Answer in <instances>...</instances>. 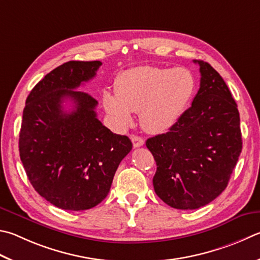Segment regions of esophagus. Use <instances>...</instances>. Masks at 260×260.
I'll return each mask as SVG.
<instances>
[{
	"instance_id": "34e87169",
	"label": "esophagus",
	"mask_w": 260,
	"mask_h": 260,
	"mask_svg": "<svg viewBox=\"0 0 260 260\" xmlns=\"http://www.w3.org/2000/svg\"><path fill=\"white\" fill-rule=\"evenodd\" d=\"M132 142H133L134 148H139V146H142L144 144V140L138 135H132Z\"/></svg>"
}]
</instances>
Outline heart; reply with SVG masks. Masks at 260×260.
<instances>
[{
	"mask_svg": "<svg viewBox=\"0 0 260 260\" xmlns=\"http://www.w3.org/2000/svg\"><path fill=\"white\" fill-rule=\"evenodd\" d=\"M194 88V76L186 68L140 66L119 75L116 95L105 93L103 105L121 128L132 122V112H140L144 128L151 133H160L176 124Z\"/></svg>",
	"mask_w": 260,
	"mask_h": 260,
	"instance_id": "heart-1",
	"label": "heart"
}]
</instances>
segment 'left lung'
<instances>
[{"label": "left lung", "instance_id": "8db88e82", "mask_svg": "<svg viewBox=\"0 0 260 260\" xmlns=\"http://www.w3.org/2000/svg\"><path fill=\"white\" fill-rule=\"evenodd\" d=\"M192 106L165 134L146 140L157 164L153 187L165 204L191 210L208 205L228 186L242 150L238 106L208 62Z\"/></svg>", "mask_w": 260, "mask_h": 260}]
</instances>
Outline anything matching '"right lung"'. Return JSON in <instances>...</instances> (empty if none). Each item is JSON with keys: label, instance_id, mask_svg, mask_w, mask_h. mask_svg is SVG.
Returning a JSON list of instances; mask_svg holds the SVG:
<instances>
[{"label": "right lung", "instance_id": "obj_1", "mask_svg": "<svg viewBox=\"0 0 260 260\" xmlns=\"http://www.w3.org/2000/svg\"><path fill=\"white\" fill-rule=\"evenodd\" d=\"M101 61H68L35 85L26 100L19 152L32 187L58 208L86 210L110 191L131 140L98 119V101L76 91L96 75ZM70 100L74 109L63 110Z\"/></svg>", "mask_w": 260, "mask_h": 260}]
</instances>
